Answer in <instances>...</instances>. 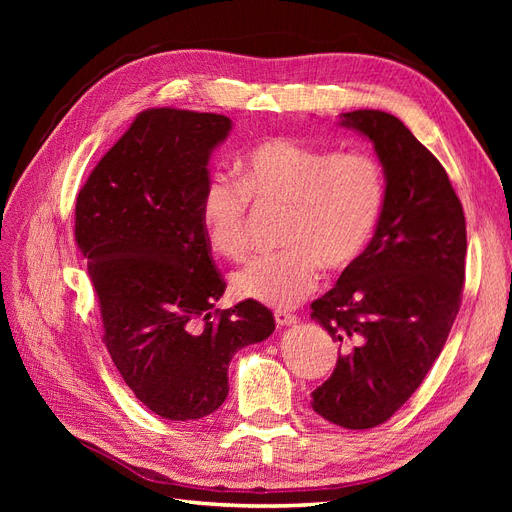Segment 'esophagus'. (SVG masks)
<instances>
[{
  "label": "esophagus",
  "instance_id": "1",
  "mask_svg": "<svg viewBox=\"0 0 512 512\" xmlns=\"http://www.w3.org/2000/svg\"><path fill=\"white\" fill-rule=\"evenodd\" d=\"M275 324H277V327H292V324H297V316L290 314V312H284V309H277Z\"/></svg>",
  "mask_w": 512,
  "mask_h": 512
}]
</instances>
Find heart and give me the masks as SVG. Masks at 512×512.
I'll return each instance as SVG.
<instances>
[{"label": "heart", "mask_w": 512, "mask_h": 512, "mask_svg": "<svg viewBox=\"0 0 512 512\" xmlns=\"http://www.w3.org/2000/svg\"><path fill=\"white\" fill-rule=\"evenodd\" d=\"M239 173L241 181L211 170L200 192V224L215 254H245L250 198L258 205H288L290 213L284 250L260 254L232 275L237 297L271 307L297 305L316 290L322 267L350 269L374 241L386 177L371 153L271 136L245 153Z\"/></svg>", "instance_id": "b5f03b06"}]
</instances>
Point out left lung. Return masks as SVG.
<instances>
[{
    "mask_svg": "<svg viewBox=\"0 0 512 512\" xmlns=\"http://www.w3.org/2000/svg\"><path fill=\"white\" fill-rule=\"evenodd\" d=\"M386 177L384 211L367 252L312 303L342 354L312 393L329 423L371 429L406 404L440 356L466 280V218L433 153L395 115L352 111Z\"/></svg>",
    "mask_w": 512,
    "mask_h": 512,
    "instance_id": "left-lung-1",
    "label": "left lung"
}]
</instances>
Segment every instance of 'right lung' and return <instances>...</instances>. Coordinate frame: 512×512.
<instances>
[{
	"instance_id": "add662e5",
	"label": "right lung",
	"mask_w": 512,
	"mask_h": 512,
	"mask_svg": "<svg viewBox=\"0 0 512 512\" xmlns=\"http://www.w3.org/2000/svg\"><path fill=\"white\" fill-rule=\"evenodd\" d=\"M230 128L224 115L147 108L76 196L74 237L102 342L136 399L168 421L218 410L232 356L275 331L258 301L213 309L226 282L200 224V192Z\"/></svg>"
}]
</instances>
